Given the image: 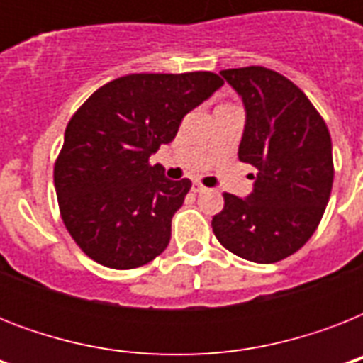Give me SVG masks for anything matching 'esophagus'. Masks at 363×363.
Here are the masks:
<instances>
[{
	"instance_id": "34e87169",
	"label": "esophagus",
	"mask_w": 363,
	"mask_h": 363,
	"mask_svg": "<svg viewBox=\"0 0 363 363\" xmlns=\"http://www.w3.org/2000/svg\"><path fill=\"white\" fill-rule=\"evenodd\" d=\"M205 190H207V188H205L203 184H201V182H199V181H194L192 182V192L199 194V192H205Z\"/></svg>"
}]
</instances>
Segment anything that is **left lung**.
Here are the masks:
<instances>
[{"instance_id":"obj_1","label":"left lung","mask_w":363,"mask_h":363,"mask_svg":"<svg viewBox=\"0 0 363 363\" xmlns=\"http://www.w3.org/2000/svg\"><path fill=\"white\" fill-rule=\"evenodd\" d=\"M220 75L245 105L239 160L258 173L247 198L224 194L213 232L239 258L275 264L320 224L333 184L332 137L309 98L281 73L250 65Z\"/></svg>"}]
</instances>
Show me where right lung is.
Segmentation results:
<instances>
[{"label":"right lung","mask_w":363,"mask_h":363,"mask_svg":"<svg viewBox=\"0 0 363 363\" xmlns=\"http://www.w3.org/2000/svg\"><path fill=\"white\" fill-rule=\"evenodd\" d=\"M222 84L209 71L133 73L81 105L65 128L54 186L62 220L86 256L133 269L164 252L192 182L169 181L148 158Z\"/></svg>","instance_id":"right-lung-1"}]
</instances>
